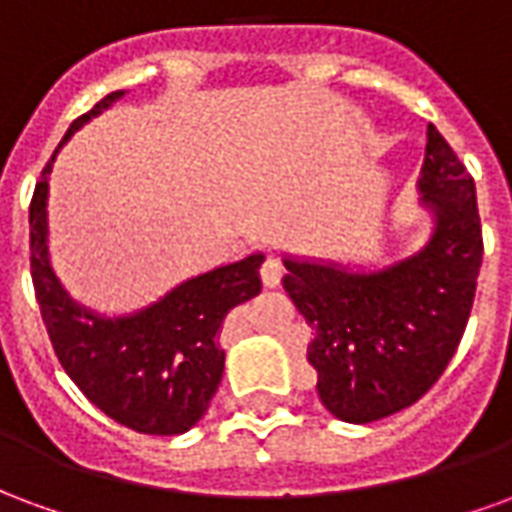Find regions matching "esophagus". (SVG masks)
I'll return each mask as SVG.
<instances>
[{
  "label": "esophagus",
  "instance_id": "1",
  "mask_svg": "<svg viewBox=\"0 0 512 512\" xmlns=\"http://www.w3.org/2000/svg\"><path fill=\"white\" fill-rule=\"evenodd\" d=\"M260 279H263L266 288H277L279 282H282V263H279L277 257H266V263L260 266Z\"/></svg>",
  "mask_w": 512,
  "mask_h": 512
}]
</instances>
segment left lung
Wrapping results in <instances>:
<instances>
[{"mask_svg":"<svg viewBox=\"0 0 512 512\" xmlns=\"http://www.w3.org/2000/svg\"><path fill=\"white\" fill-rule=\"evenodd\" d=\"M419 191L436 233L414 257L370 274L285 260V293L315 329L307 362L318 395L345 422L365 425L417 403L450 365L472 312L483 263L477 194L436 126Z\"/></svg>","mask_w":512,"mask_h":512,"instance_id":"1","label":"left lung"}]
</instances>
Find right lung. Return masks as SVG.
Listing matches in <instances>:
<instances>
[{
  "instance_id": "obj_1",
  "label": "right lung",
  "mask_w": 512,
  "mask_h": 512,
  "mask_svg": "<svg viewBox=\"0 0 512 512\" xmlns=\"http://www.w3.org/2000/svg\"><path fill=\"white\" fill-rule=\"evenodd\" d=\"M120 95L123 90L109 93L87 115L76 117L60 147ZM51 161L29 202V268L51 348L73 384L106 417L150 436L183 433L197 425L219 389L224 373L219 329L227 312L260 293L263 255H249L189 279L128 318L87 312L68 299L49 266L46 197Z\"/></svg>"
}]
</instances>
